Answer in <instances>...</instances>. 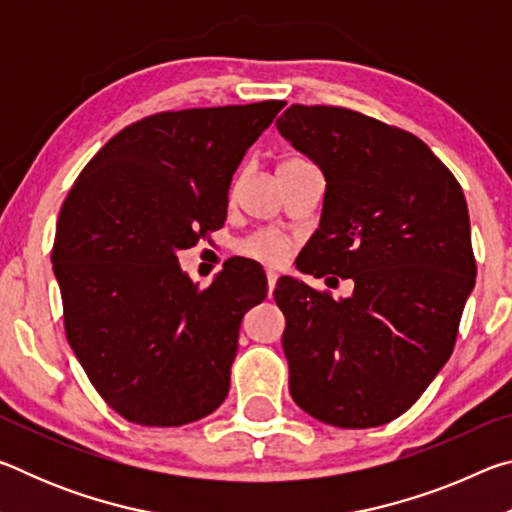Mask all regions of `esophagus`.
<instances>
[{"instance_id": "obj_1", "label": "esophagus", "mask_w": 512, "mask_h": 512, "mask_svg": "<svg viewBox=\"0 0 512 512\" xmlns=\"http://www.w3.org/2000/svg\"><path fill=\"white\" fill-rule=\"evenodd\" d=\"M266 282H268V298H271V293L277 284V273L275 271H266Z\"/></svg>"}]
</instances>
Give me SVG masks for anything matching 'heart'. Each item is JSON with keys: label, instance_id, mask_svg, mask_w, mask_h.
<instances>
[{"label": "heart", "instance_id": "obj_1", "mask_svg": "<svg viewBox=\"0 0 512 512\" xmlns=\"http://www.w3.org/2000/svg\"><path fill=\"white\" fill-rule=\"evenodd\" d=\"M293 160L298 158H291L287 162H293ZM291 246H293L291 237L284 235L280 230H257L246 239H241L237 248L239 253H244L246 257H253L257 262L277 266L287 259Z\"/></svg>", "mask_w": 512, "mask_h": 512}]
</instances>
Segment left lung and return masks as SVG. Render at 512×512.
<instances>
[{"instance_id": "8db88e82", "label": "left lung", "mask_w": 512, "mask_h": 512, "mask_svg": "<svg viewBox=\"0 0 512 512\" xmlns=\"http://www.w3.org/2000/svg\"><path fill=\"white\" fill-rule=\"evenodd\" d=\"M277 128L327 178L300 271L354 282L336 300L277 280L291 397L325 424L379 427L409 411L454 352L476 277L463 189L420 137L357 110L293 103Z\"/></svg>"}]
</instances>
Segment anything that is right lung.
<instances>
[{
  "instance_id": "obj_1",
  "label": "right lung",
  "mask_w": 512,
  "mask_h": 512,
  "mask_svg": "<svg viewBox=\"0 0 512 512\" xmlns=\"http://www.w3.org/2000/svg\"><path fill=\"white\" fill-rule=\"evenodd\" d=\"M284 101L164 110L119 131L60 207L51 262L67 341L112 411L180 427L219 409L244 314L266 275L228 259L210 287L178 250L219 230L232 173Z\"/></svg>"
}]
</instances>
